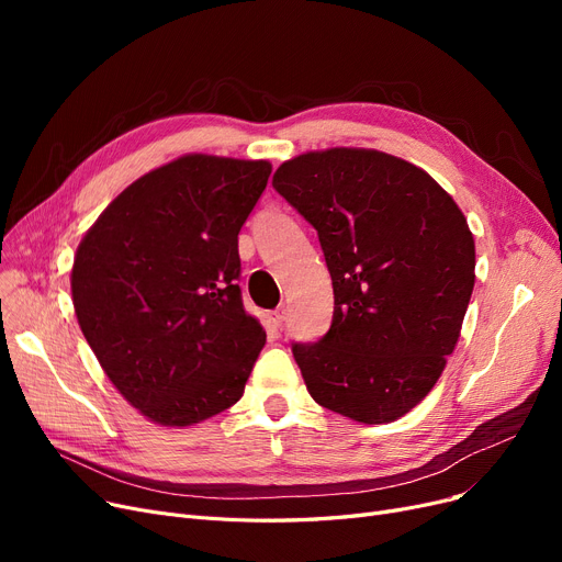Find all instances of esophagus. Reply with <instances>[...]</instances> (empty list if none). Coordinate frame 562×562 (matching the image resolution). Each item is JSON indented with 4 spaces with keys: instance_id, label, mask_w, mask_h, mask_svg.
Segmentation results:
<instances>
[{
    "instance_id": "obj_1",
    "label": "esophagus",
    "mask_w": 562,
    "mask_h": 562,
    "mask_svg": "<svg viewBox=\"0 0 562 562\" xmlns=\"http://www.w3.org/2000/svg\"><path fill=\"white\" fill-rule=\"evenodd\" d=\"M286 318V307H278V310H273V312H269V321L273 323L276 328H280L282 326V321Z\"/></svg>"
}]
</instances>
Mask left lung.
Here are the masks:
<instances>
[{"mask_svg":"<svg viewBox=\"0 0 562 562\" xmlns=\"http://www.w3.org/2000/svg\"><path fill=\"white\" fill-rule=\"evenodd\" d=\"M273 187L318 232L335 291L326 337L291 348L307 392L352 422H396L462 330L476 280L464 214L426 170L367 147L293 157Z\"/></svg>","mask_w":562,"mask_h":562,"instance_id":"left-lung-1","label":"left lung"}]
</instances>
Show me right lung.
Segmentation results:
<instances>
[{
    "label": "right lung",
    "mask_w": 562,
    "mask_h": 562,
    "mask_svg": "<svg viewBox=\"0 0 562 562\" xmlns=\"http://www.w3.org/2000/svg\"><path fill=\"white\" fill-rule=\"evenodd\" d=\"M269 161L184 155L117 195L77 248L79 328L143 417L184 428L244 396L266 333L244 310L239 229Z\"/></svg>",
    "instance_id": "right-lung-1"
}]
</instances>
